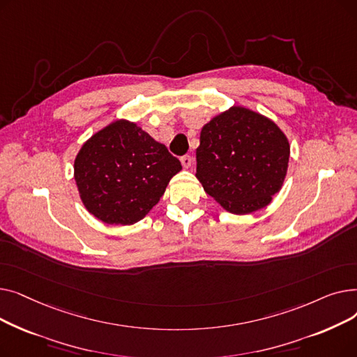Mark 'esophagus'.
I'll return each instance as SVG.
<instances>
[{
  "mask_svg": "<svg viewBox=\"0 0 357 357\" xmlns=\"http://www.w3.org/2000/svg\"><path fill=\"white\" fill-rule=\"evenodd\" d=\"M181 163H182V166H183L185 169H188V167H191V165H192V158H191L190 155H185V156L181 158Z\"/></svg>",
  "mask_w": 357,
  "mask_h": 357,
  "instance_id": "34e87169",
  "label": "esophagus"
}]
</instances>
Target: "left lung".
Returning a JSON list of instances; mask_svg holds the SVG:
<instances>
[{"mask_svg":"<svg viewBox=\"0 0 357 357\" xmlns=\"http://www.w3.org/2000/svg\"><path fill=\"white\" fill-rule=\"evenodd\" d=\"M289 153L273 120L233 105L201 128L195 176L224 210L245 215L268 207L282 188Z\"/></svg>","mask_w":357,"mask_h":357,"instance_id":"left-lung-1","label":"left lung"}]
</instances>
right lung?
Returning <instances> with one entry per match:
<instances>
[{
	"label": "right lung",
	"instance_id": "obj_1",
	"mask_svg": "<svg viewBox=\"0 0 357 357\" xmlns=\"http://www.w3.org/2000/svg\"><path fill=\"white\" fill-rule=\"evenodd\" d=\"M181 169L165 144L120 119L82 144L73 178L89 214L111 226H130L155 207Z\"/></svg>",
	"mask_w": 357,
	"mask_h": 357
}]
</instances>
